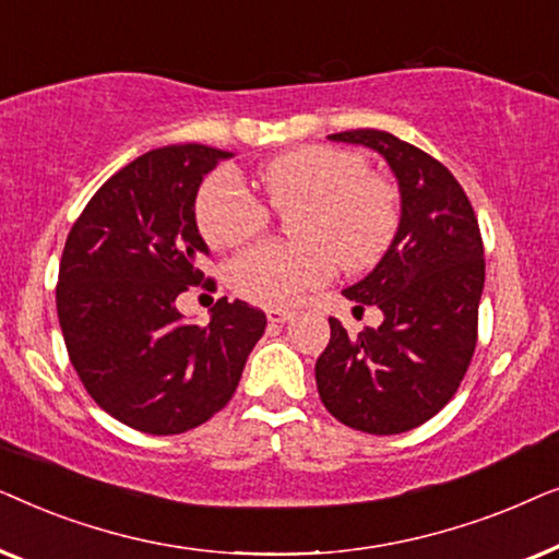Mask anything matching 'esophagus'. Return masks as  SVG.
<instances>
[{
    "instance_id": "obj_1",
    "label": "esophagus",
    "mask_w": 559,
    "mask_h": 559,
    "mask_svg": "<svg viewBox=\"0 0 559 559\" xmlns=\"http://www.w3.org/2000/svg\"><path fill=\"white\" fill-rule=\"evenodd\" d=\"M289 318H293V312L285 310V308H266V320H270L272 325H282V323H287Z\"/></svg>"
}]
</instances>
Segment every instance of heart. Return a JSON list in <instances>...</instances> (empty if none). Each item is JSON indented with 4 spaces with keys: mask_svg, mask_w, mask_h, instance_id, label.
<instances>
[{
    "mask_svg": "<svg viewBox=\"0 0 559 559\" xmlns=\"http://www.w3.org/2000/svg\"><path fill=\"white\" fill-rule=\"evenodd\" d=\"M274 211L300 213L295 239L262 241L234 259L231 285L251 302L293 305L308 289L331 280L338 262L358 272L377 264L400 228V193L381 175L366 173L356 152L308 144L274 157L259 173ZM198 228L213 247H239L257 236L270 213L234 170H218L203 182L195 203Z\"/></svg>",
    "mask_w": 559,
    "mask_h": 559,
    "instance_id": "b5f03b06",
    "label": "heart"
}]
</instances>
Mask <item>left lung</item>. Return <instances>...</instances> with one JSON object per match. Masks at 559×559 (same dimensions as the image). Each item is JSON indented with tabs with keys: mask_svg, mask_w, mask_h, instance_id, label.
<instances>
[{
	"mask_svg": "<svg viewBox=\"0 0 559 559\" xmlns=\"http://www.w3.org/2000/svg\"><path fill=\"white\" fill-rule=\"evenodd\" d=\"M328 140L364 144L386 159L400 186V228L379 264L343 289L377 305L379 328L356 338L331 318V343L316 364L318 394L343 425L400 435L438 415L461 386L476 350L486 264L476 213L438 159L379 129Z\"/></svg>",
	"mask_w": 559,
	"mask_h": 559,
	"instance_id": "left-lung-1",
	"label": "left lung"
}]
</instances>
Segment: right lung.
I'll return each mask as SVG.
<instances>
[{"label": "right lung", "mask_w": 559, "mask_h": 559, "mask_svg": "<svg viewBox=\"0 0 559 559\" xmlns=\"http://www.w3.org/2000/svg\"><path fill=\"white\" fill-rule=\"evenodd\" d=\"M234 157L170 144L111 175L75 221L58 272V320L73 369L114 419L178 435L224 409L266 316L226 297L201 328L175 308L209 257L195 224L205 175Z\"/></svg>", "instance_id": "add662e5"}]
</instances>
